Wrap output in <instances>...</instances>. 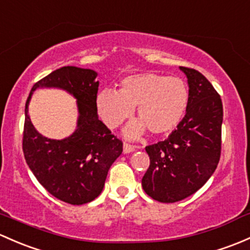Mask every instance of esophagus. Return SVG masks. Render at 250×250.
Listing matches in <instances>:
<instances>
[{"mask_svg": "<svg viewBox=\"0 0 250 250\" xmlns=\"http://www.w3.org/2000/svg\"><path fill=\"white\" fill-rule=\"evenodd\" d=\"M135 148L136 146L130 145V144H127V143L123 144V152H125V153H130V152L135 151Z\"/></svg>", "mask_w": 250, "mask_h": 250, "instance_id": "obj_1", "label": "esophagus"}]
</instances>
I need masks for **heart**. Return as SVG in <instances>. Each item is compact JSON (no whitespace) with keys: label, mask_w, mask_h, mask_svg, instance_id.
Instances as JSON below:
<instances>
[{"label":"heart","mask_w":250,"mask_h":250,"mask_svg":"<svg viewBox=\"0 0 250 250\" xmlns=\"http://www.w3.org/2000/svg\"><path fill=\"white\" fill-rule=\"evenodd\" d=\"M189 88L183 79L158 73H139L121 80L120 90L105 88L98 94L97 107L109 128H117L133 116L138 106L141 121L130 123L128 138H138L148 128L163 135L178 127L189 106Z\"/></svg>","instance_id":"b5f03b06"}]
</instances>
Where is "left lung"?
<instances>
[{"instance_id": "1", "label": "left lung", "mask_w": 250, "mask_h": 250, "mask_svg": "<svg viewBox=\"0 0 250 250\" xmlns=\"http://www.w3.org/2000/svg\"><path fill=\"white\" fill-rule=\"evenodd\" d=\"M188 78L189 106L177 129L146 146L149 167L143 188L159 202L188 198L207 182L222 152L223 104L219 93L198 70L181 67Z\"/></svg>"}]
</instances>
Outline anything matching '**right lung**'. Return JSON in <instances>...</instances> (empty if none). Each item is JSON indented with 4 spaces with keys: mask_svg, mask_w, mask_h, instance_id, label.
<instances>
[{
    "mask_svg": "<svg viewBox=\"0 0 250 250\" xmlns=\"http://www.w3.org/2000/svg\"><path fill=\"white\" fill-rule=\"evenodd\" d=\"M96 78L94 70L62 67L37 81L25 105L22 151L26 163L51 195L70 205L87 204L102 193L110 167L123 151L122 140L98 120ZM38 87L63 88L78 99V129L69 138L51 141L30 123L28 103Z\"/></svg>",
    "mask_w": 250,
    "mask_h": 250,
    "instance_id": "obj_1",
    "label": "right lung"
}]
</instances>
